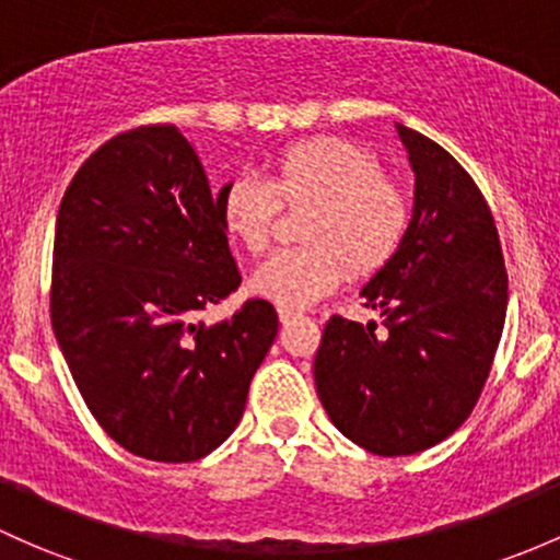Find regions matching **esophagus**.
<instances>
[{
  "instance_id": "obj_1",
  "label": "esophagus",
  "mask_w": 560,
  "mask_h": 560,
  "mask_svg": "<svg viewBox=\"0 0 560 560\" xmlns=\"http://www.w3.org/2000/svg\"><path fill=\"white\" fill-rule=\"evenodd\" d=\"M278 317H280V323L282 326H291V323H296V320H302V312H296V310H285V306H280L278 310Z\"/></svg>"
}]
</instances>
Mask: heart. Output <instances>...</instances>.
Listing matches in <instances>:
<instances>
[{"label": "heart", "mask_w": 560, "mask_h": 560, "mask_svg": "<svg viewBox=\"0 0 560 560\" xmlns=\"http://www.w3.org/2000/svg\"><path fill=\"white\" fill-rule=\"evenodd\" d=\"M285 208H306L304 245L264 258L250 291L285 310L330 296L352 272L371 275L400 250L411 226V200L384 178L376 158L345 138H310L275 158L272 176L240 173L221 186L219 215L234 243L267 248Z\"/></svg>", "instance_id": "b5f03b06"}]
</instances>
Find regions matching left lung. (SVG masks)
Wrapping results in <instances>:
<instances>
[{
	"label": "left lung",
	"mask_w": 560,
	"mask_h": 560,
	"mask_svg": "<svg viewBox=\"0 0 560 560\" xmlns=\"http://www.w3.org/2000/svg\"><path fill=\"white\" fill-rule=\"evenodd\" d=\"M395 128L413 171L411 226L360 291L387 334L334 315L315 354L330 422L378 456L419 454L470 417L508 312L494 215L470 173L427 136Z\"/></svg>",
	"instance_id": "8db88e82"
}]
</instances>
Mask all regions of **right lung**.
I'll list each match as a JSON object with an SVG mask.
<instances>
[{"label":"right lung","instance_id":"add662e5","mask_svg":"<svg viewBox=\"0 0 560 560\" xmlns=\"http://www.w3.org/2000/svg\"><path fill=\"white\" fill-rule=\"evenodd\" d=\"M219 195L178 128L149 125L90 154L58 210V347L106 435L143 459L219 448L278 336L264 299L215 326L195 320L240 285Z\"/></svg>","mask_w":560,"mask_h":560}]
</instances>
